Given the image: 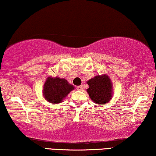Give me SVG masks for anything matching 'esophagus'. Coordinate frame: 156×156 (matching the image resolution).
I'll return each instance as SVG.
<instances>
[{"label": "esophagus", "mask_w": 156, "mask_h": 156, "mask_svg": "<svg viewBox=\"0 0 156 156\" xmlns=\"http://www.w3.org/2000/svg\"><path fill=\"white\" fill-rule=\"evenodd\" d=\"M76 89H77L78 91H82L83 90V87L81 85V86H78L76 87Z\"/></svg>", "instance_id": "esophagus-1"}]
</instances>
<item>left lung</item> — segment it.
Returning <instances> with one entry per match:
<instances>
[{
    "label": "left lung",
    "mask_w": 156,
    "mask_h": 156,
    "mask_svg": "<svg viewBox=\"0 0 156 156\" xmlns=\"http://www.w3.org/2000/svg\"><path fill=\"white\" fill-rule=\"evenodd\" d=\"M87 83L89 85L87 91L94 103L102 105L108 103L112 99L114 88L108 74L97 75L89 80Z\"/></svg>",
    "instance_id": "left-lung-1"
}]
</instances>
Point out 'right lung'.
<instances>
[{
  "mask_svg": "<svg viewBox=\"0 0 156 156\" xmlns=\"http://www.w3.org/2000/svg\"><path fill=\"white\" fill-rule=\"evenodd\" d=\"M74 87L67 80L59 76H49L44 82L42 89V95L50 104H59L67 97Z\"/></svg>",
  "mask_w": 156,
  "mask_h": 156,
  "instance_id": "obj_1",
  "label": "right lung"
}]
</instances>
